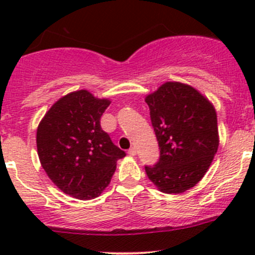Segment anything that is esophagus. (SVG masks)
<instances>
[{"instance_id":"1","label":"esophagus","mask_w":255,"mask_h":255,"mask_svg":"<svg viewBox=\"0 0 255 255\" xmlns=\"http://www.w3.org/2000/svg\"><path fill=\"white\" fill-rule=\"evenodd\" d=\"M128 154H129V155H132V156H134L135 154H137V150H135V148H130L129 150H128Z\"/></svg>"}]
</instances>
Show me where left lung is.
<instances>
[{"label": "left lung", "instance_id": "obj_1", "mask_svg": "<svg viewBox=\"0 0 255 255\" xmlns=\"http://www.w3.org/2000/svg\"><path fill=\"white\" fill-rule=\"evenodd\" d=\"M160 149L149 180L164 194H181L204 177L217 153V113L196 89L168 81L145 97Z\"/></svg>", "mask_w": 255, "mask_h": 255}]
</instances>
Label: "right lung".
<instances>
[{"label":"right lung","instance_id":"1","mask_svg":"<svg viewBox=\"0 0 255 255\" xmlns=\"http://www.w3.org/2000/svg\"><path fill=\"white\" fill-rule=\"evenodd\" d=\"M111 101L87 90L70 92L45 113L37 129V150L49 179L79 200L100 196L126 153L102 130L100 120Z\"/></svg>","mask_w":255,"mask_h":255}]
</instances>
